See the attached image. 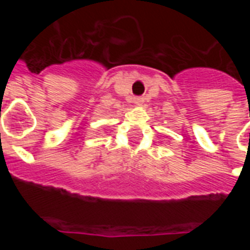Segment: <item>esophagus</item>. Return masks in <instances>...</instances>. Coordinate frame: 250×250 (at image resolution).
Listing matches in <instances>:
<instances>
[{"instance_id": "obj_1", "label": "esophagus", "mask_w": 250, "mask_h": 250, "mask_svg": "<svg viewBox=\"0 0 250 250\" xmlns=\"http://www.w3.org/2000/svg\"><path fill=\"white\" fill-rule=\"evenodd\" d=\"M144 100L145 99L143 98V96H138V98L134 99V103H135L136 105H143V104H144Z\"/></svg>"}]
</instances>
